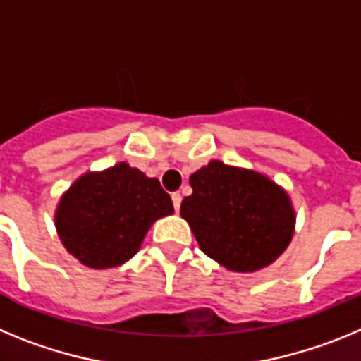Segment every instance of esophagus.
<instances>
[{"label": "esophagus", "instance_id": "esophagus-1", "mask_svg": "<svg viewBox=\"0 0 361 361\" xmlns=\"http://www.w3.org/2000/svg\"><path fill=\"white\" fill-rule=\"evenodd\" d=\"M171 200H173V208L175 212H178V208H180V202H183V197H180V193H171Z\"/></svg>", "mask_w": 361, "mask_h": 361}]
</instances>
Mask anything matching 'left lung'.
Here are the masks:
<instances>
[{
	"mask_svg": "<svg viewBox=\"0 0 361 361\" xmlns=\"http://www.w3.org/2000/svg\"><path fill=\"white\" fill-rule=\"evenodd\" d=\"M193 193L180 215L199 247L220 266L253 273L286 251L295 233V209L283 188L266 175L208 162L190 177Z\"/></svg>",
	"mask_w": 361,
	"mask_h": 361,
	"instance_id": "left-lung-1",
	"label": "left lung"
}]
</instances>
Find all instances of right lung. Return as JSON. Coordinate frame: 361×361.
I'll return each mask as SVG.
<instances>
[{"mask_svg":"<svg viewBox=\"0 0 361 361\" xmlns=\"http://www.w3.org/2000/svg\"><path fill=\"white\" fill-rule=\"evenodd\" d=\"M173 213V202L157 178L126 162L85 173L56 209L63 245L82 266L108 269L128 262L157 219Z\"/></svg>","mask_w":361,"mask_h":361,"instance_id":"1","label":"right lung"}]
</instances>
